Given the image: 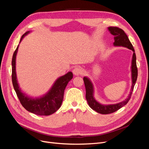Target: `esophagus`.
Instances as JSON below:
<instances>
[{
	"label": "esophagus",
	"mask_w": 149,
	"mask_h": 149,
	"mask_svg": "<svg viewBox=\"0 0 149 149\" xmlns=\"http://www.w3.org/2000/svg\"><path fill=\"white\" fill-rule=\"evenodd\" d=\"M73 73L75 76H78L83 73V70L79 67H76L73 70Z\"/></svg>",
	"instance_id": "1"
}]
</instances>
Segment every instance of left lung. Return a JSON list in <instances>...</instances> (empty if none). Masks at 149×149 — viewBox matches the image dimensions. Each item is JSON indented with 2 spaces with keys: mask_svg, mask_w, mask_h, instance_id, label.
Instances as JSON below:
<instances>
[{
  "mask_svg": "<svg viewBox=\"0 0 149 149\" xmlns=\"http://www.w3.org/2000/svg\"><path fill=\"white\" fill-rule=\"evenodd\" d=\"M109 32L114 36V42L113 43L114 47H126L133 52V55L131 63V77H132V86L128 97L123 101L114 104H102L97 101L94 97V86L91 81L86 76L83 78L84 83L86 88V99L88 101L89 107L94 111L102 114H108L114 112L119 110L120 108L125 106L131 97L134 87L136 84L137 78V68L136 65V55L132 45L129 41L127 35L125 34L124 31L116 26H109L107 28Z\"/></svg>",
  "mask_w": 149,
  "mask_h": 149,
  "instance_id": "left-lung-1",
  "label": "left lung"
}]
</instances>
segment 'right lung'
Here are the masks:
<instances>
[{
  "instance_id": "right-lung-1",
  "label": "right lung",
  "mask_w": 149,
  "mask_h": 149,
  "mask_svg": "<svg viewBox=\"0 0 149 149\" xmlns=\"http://www.w3.org/2000/svg\"><path fill=\"white\" fill-rule=\"evenodd\" d=\"M30 33L26 31L22 36L20 43L25 36ZM19 45L13 55L12 60V80L13 88L19 97L20 103L25 109L31 113L39 116L51 115L59 109L63 100L65 88L70 81L73 78V73L69 71L65 75L58 78L53 84L50 89L41 97L33 98L30 97L26 93L22 92L18 83L16 74V56Z\"/></svg>"
}]
</instances>
